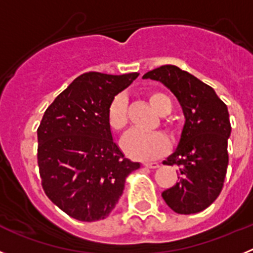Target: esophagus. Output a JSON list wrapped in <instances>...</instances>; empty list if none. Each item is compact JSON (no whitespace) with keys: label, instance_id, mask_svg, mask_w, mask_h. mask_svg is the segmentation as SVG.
<instances>
[{"label":"esophagus","instance_id":"obj_1","mask_svg":"<svg viewBox=\"0 0 253 253\" xmlns=\"http://www.w3.org/2000/svg\"><path fill=\"white\" fill-rule=\"evenodd\" d=\"M143 166L147 167V169H158V167H160V165H158L157 162H153V163H144Z\"/></svg>","mask_w":253,"mask_h":253}]
</instances>
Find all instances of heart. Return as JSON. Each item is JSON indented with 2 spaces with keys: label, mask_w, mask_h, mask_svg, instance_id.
<instances>
[{
  "label": "heart",
  "mask_w": 253,
  "mask_h": 253,
  "mask_svg": "<svg viewBox=\"0 0 253 253\" xmlns=\"http://www.w3.org/2000/svg\"><path fill=\"white\" fill-rule=\"evenodd\" d=\"M148 101L160 115H167L172 110V102L165 93L153 91L148 93ZM106 123L114 133H123L128 128V102L123 95H116L110 101L106 110ZM169 142L160 131L134 130L125 137L123 149L134 160H154L166 153Z\"/></svg>",
  "instance_id": "b5f03b06"
}]
</instances>
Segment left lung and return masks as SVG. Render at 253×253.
Wrapping results in <instances>:
<instances>
[{
	"label": "left lung",
	"mask_w": 253,
	"mask_h": 253,
	"mask_svg": "<svg viewBox=\"0 0 253 253\" xmlns=\"http://www.w3.org/2000/svg\"><path fill=\"white\" fill-rule=\"evenodd\" d=\"M143 78L169 87L186 119L178 147L163 162L178 167L180 181L163 191V200L178 214L199 213L213 204L224 184L232 129L227 105L211 87L176 66H162Z\"/></svg>",
	"instance_id": "1"
}]
</instances>
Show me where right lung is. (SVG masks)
Here are the masks:
<instances>
[{
  "instance_id": "1",
  "label": "right lung",
  "mask_w": 253,
  "mask_h": 253,
  "mask_svg": "<svg viewBox=\"0 0 253 253\" xmlns=\"http://www.w3.org/2000/svg\"><path fill=\"white\" fill-rule=\"evenodd\" d=\"M139 73L87 72L55 97L38 128V166L45 195L81 222L109 216L126 176L140 165L124 157L106 123L111 100Z\"/></svg>"
}]
</instances>
